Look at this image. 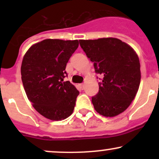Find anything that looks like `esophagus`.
Instances as JSON below:
<instances>
[{
  "label": "esophagus",
  "mask_w": 159,
  "mask_h": 159,
  "mask_svg": "<svg viewBox=\"0 0 159 159\" xmlns=\"http://www.w3.org/2000/svg\"><path fill=\"white\" fill-rule=\"evenodd\" d=\"M80 87H81V90H84V84H80Z\"/></svg>",
  "instance_id": "1"
}]
</instances>
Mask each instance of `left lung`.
Wrapping results in <instances>:
<instances>
[{
	"label": "left lung",
	"instance_id": "obj_1",
	"mask_svg": "<svg viewBox=\"0 0 159 159\" xmlns=\"http://www.w3.org/2000/svg\"><path fill=\"white\" fill-rule=\"evenodd\" d=\"M95 72L102 76L92 97L95 110L107 117L117 116L135 97L140 82L139 58L132 47L116 38L79 40Z\"/></svg>",
	"mask_w": 159,
	"mask_h": 159
}]
</instances>
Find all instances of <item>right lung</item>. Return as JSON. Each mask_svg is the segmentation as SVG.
Here are the masks:
<instances>
[{
  "mask_svg": "<svg viewBox=\"0 0 159 159\" xmlns=\"http://www.w3.org/2000/svg\"><path fill=\"white\" fill-rule=\"evenodd\" d=\"M78 47L77 39H48L32 45L24 56V88L34 108L45 118L57 121L73 112L79 92L63 79L66 63Z\"/></svg>",
  "mask_w": 159,
  "mask_h": 159,
  "instance_id": "1",
  "label": "right lung"
}]
</instances>
